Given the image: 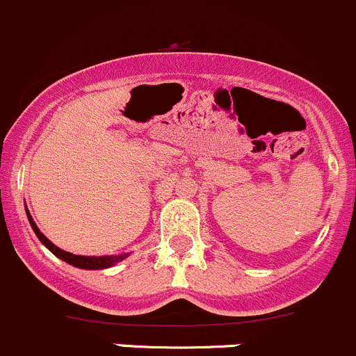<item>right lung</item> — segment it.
Here are the masks:
<instances>
[{
	"label": "right lung",
	"mask_w": 356,
	"mask_h": 356,
	"mask_svg": "<svg viewBox=\"0 0 356 356\" xmlns=\"http://www.w3.org/2000/svg\"><path fill=\"white\" fill-rule=\"evenodd\" d=\"M27 218H29V221H31L32 229H34V233L38 234L39 240H41L42 243L46 245V247L49 248V250L53 252L54 255H56V257H60L61 260H65V262L72 264V266L80 267V269H106V267H111L113 264L120 262V260H123L124 257H127V254H123V255H113V257H111V255H106V257H86V255H73V254H68V252L61 250V248H58L56 245L51 243V241L47 240V238L44 236V234H42L41 232H39V228H38V226H35L34 219L31 218V214H29V211H27Z\"/></svg>",
	"instance_id": "add662e5"
}]
</instances>
